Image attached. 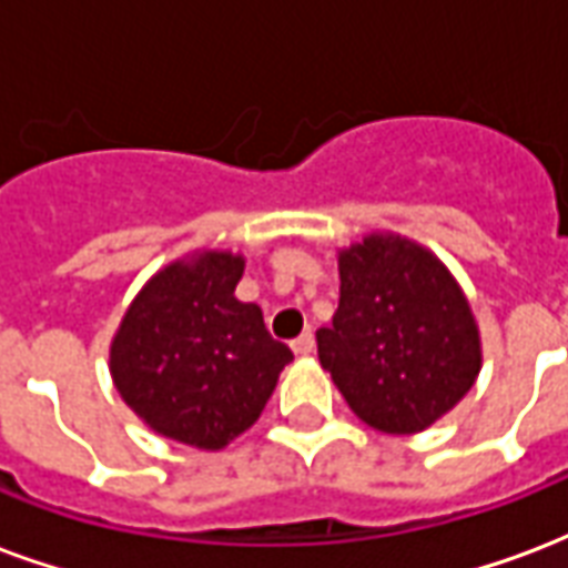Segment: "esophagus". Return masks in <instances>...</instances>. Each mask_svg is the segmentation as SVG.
<instances>
[{"label": "esophagus", "mask_w": 568, "mask_h": 568, "mask_svg": "<svg viewBox=\"0 0 568 568\" xmlns=\"http://www.w3.org/2000/svg\"><path fill=\"white\" fill-rule=\"evenodd\" d=\"M292 349H295L297 356H310V353L316 349V337H313V334H310V332L297 334L295 341H292Z\"/></svg>", "instance_id": "1"}]
</instances>
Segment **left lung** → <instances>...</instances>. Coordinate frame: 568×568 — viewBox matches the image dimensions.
<instances>
[{
  "instance_id": "8db88e82",
  "label": "left lung",
  "mask_w": 568,
  "mask_h": 568,
  "mask_svg": "<svg viewBox=\"0 0 568 568\" xmlns=\"http://www.w3.org/2000/svg\"><path fill=\"white\" fill-rule=\"evenodd\" d=\"M341 304L316 332L322 368L362 423L414 435L463 402L480 374V332L444 261L374 231L337 252Z\"/></svg>"
}]
</instances>
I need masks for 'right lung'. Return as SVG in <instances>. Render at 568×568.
Instances as JSON below:
<instances>
[{"mask_svg":"<svg viewBox=\"0 0 568 568\" xmlns=\"http://www.w3.org/2000/svg\"><path fill=\"white\" fill-rule=\"evenodd\" d=\"M246 258L197 248L142 285L109 346L124 405L163 438L222 450L276 389L292 349L273 341L258 304L234 295Z\"/></svg>","mask_w":568,"mask_h":568,"instance_id":"1","label":"right lung"}]
</instances>
